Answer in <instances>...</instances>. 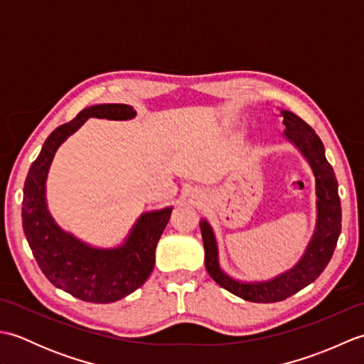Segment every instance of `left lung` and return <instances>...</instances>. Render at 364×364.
<instances>
[{
    "label": "left lung",
    "mask_w": 364,
    "mask_h": 364,
    "mask_svg": "<svg viewBox=\"0 0 364 364\" xmlns=\"http://www.w3.org/2000/svg\"><path fill=\"white\" fill-rule=\"evenodd\" d=\"M284 137L299 149L310 164L316 178V228L304 257L296 266L267 282H239L223 272L219 264V249L214 231L205 219L200 220L205 266L213 280L235 296L257 304H272L291 297L292 294L313 283L327 267L341 235V202L333 167L328 164L326 150L314 129L291 111H283Z\"/></svg>",
    "instance_id": "left-lung-1"
}]
</instances>
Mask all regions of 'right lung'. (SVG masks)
Segmentation results:
<instances>
[{
  "instance_id": "add662e5",
  "label": "right lung",
  "mask_w": 364,
  "mask_h": 364,
  "mask_svg": "<svg viewBox=\"0 0 364 364\" xmlns=\"http://www.w3.org/2000/svg\"><path fill=\"white\" fill-rule=\"evenodd\" d=\"M89 117L129 120L136 117V111L128 105H95L54 129L29 167L23 188L21 219L38 267L56 288L84 301L111 304L141 288L150 277L154 250L172 208L141 214L125 242L114 249L92 247L54 222L46 206V175L59 145Z\"/></svg>"
}]
</instances>
